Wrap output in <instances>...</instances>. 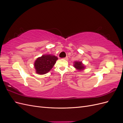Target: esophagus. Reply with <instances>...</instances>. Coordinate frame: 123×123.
I'll return each mask as SVG.
<instances>
[{
  "label": "esophagus",
  "instance_id": "34e87169",
  "mask_svg": "<svg viewBox=\"0 0 123 123\" xmlns=\"http://www.w3.org/2000/svg\"><path fill=\"white\" fill-rule=\"evenodd\" d=\"M64 59H66V60H68V56H66V57L64 58Z\"/></svg>",
  "mask_w": 123,
  "mask_h": 123
}]
</instances>
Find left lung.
Returning <instances> with one entry per match:
<instances>
[{
	"mask_svg": "<svg viewBox=\"0 0 123 123\" xmlns=\"http://www.w3.org/2000/svg\"><path fill=\"white\" fill-rule=\"evenodd\" d=\"M74 67L76 68L77 69H79L80 70H83L84 68V66H83V65H82V64H81V62H75V64H74Z\"/></svg>",
	"mask_w": 123,
	"mask_h": 123,
	"instance_id": "left-lung-1",
	"label": "left lung"
}]
</instances>
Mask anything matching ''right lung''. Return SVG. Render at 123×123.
I'll use <instances>...</instances> for the list:
<instances>
[{
    "instance_id": "add662e5",
    "label": "right lung",
    "mask_w": 123,
    "mask_h": 123,
    "mask_svg": "<svg viewBox=\"0 0 123 123\" xmlns=\"http://www.w3.org/2000/svg\"><path fill=\"white\" fill-rule=\"evenodd\" d=\"M57 59V57L50 55H43L38 58L34 64L36 73L39 74H44L49 72Z\"/></svg>"
}]
</instances>
